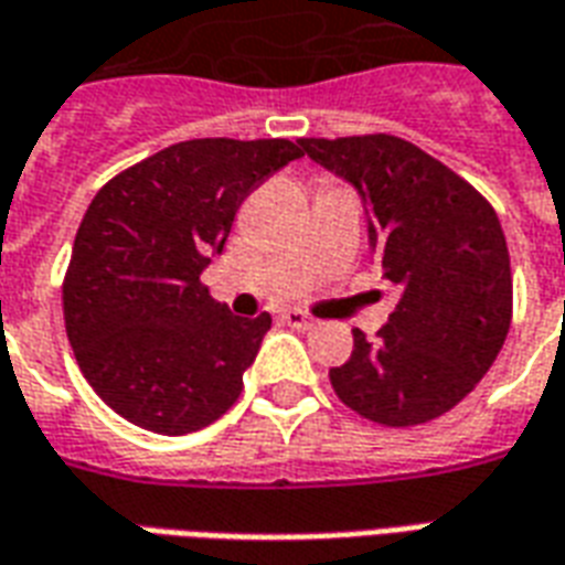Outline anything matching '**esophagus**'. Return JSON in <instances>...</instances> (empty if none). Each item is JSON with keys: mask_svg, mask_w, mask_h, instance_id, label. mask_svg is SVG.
Returning <instances> with one entry per match:
<instances>
[{"mask_svg": "<svg viewBox=\"0 0 565 565\" xmlns=\"http://www.w3.org/2000/svg\"><path fill=\"white\" fill-rule=\"evenodd\" d=\"M284 320L296 327V330H315V318H308L306 311H299V308H290V311H284Z\"/></svg>", "mask_w": 565, "mask_h": 565, "instance_id": "1", "label": "esophagus"}]
</instances>
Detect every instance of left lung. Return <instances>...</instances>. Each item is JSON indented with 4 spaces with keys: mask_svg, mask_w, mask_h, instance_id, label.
I'll return each mask as SVG.
<instances>
[{
    "mask_svg": "<svg viewBox=\"0 0 565 565\" xmlns=\"http://www.w3.org/2000/svg\"><path fill=\"white\" fill-rule=\"evenodd\" d=\"M356 186L369 245L396 308L369 342L330 369L335 396L381 426L436 420L475 391L511 327L509 245L493 205L417 145L387 132L299 139Z\"/></svg>",
    "mask_w": 565,
    "mask_h": 565,
    "instance_id": "1",
    "label": "left lung"
}]
</instances>
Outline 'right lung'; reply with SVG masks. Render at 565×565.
<instances>
[{
  "mask_svg": "<svg viewBox=\"0 0 565 565\" xmlns=\"http://www.w3.org/2000/svg\"><path fill=\"white\" fill-rule=\"evenodd\" d=\"M299 157L287 139L178 141L93 196L63 318L84 379L129 424L184 436L233 408L271 318H235L199 275L247 193Z\"/></svg>",
  "mask_w": 565,
  "mask_h": 565,
  "instance_id": "obj_1",
  "label": "right lung"
}]
</instances>
